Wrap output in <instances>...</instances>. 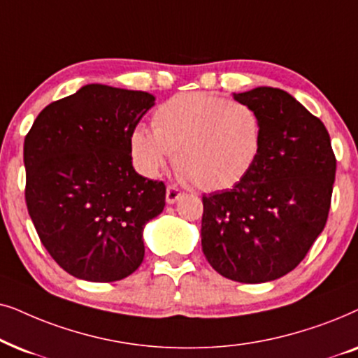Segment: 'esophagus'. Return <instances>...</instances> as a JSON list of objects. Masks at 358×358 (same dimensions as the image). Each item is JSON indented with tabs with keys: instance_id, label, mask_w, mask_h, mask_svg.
Returning <instances> with one entry per match:
<instances>
[{
	"instance_id": "34e87169",
	"label": "esophagus",
	"mask_w": 358,
	"mask_h": 358,
	"mask_svg": "<svg viewBox=\"0 0 358 358\" xmlns=\"http://www.w3.org/2000/svg\"><path fill=\"white\" fill-rule=\"evenodd\" d=\"M182 196H183V193L180 192V189L176 187H173V185H170V187L166 188V203H169V204L176 203Z\"/></svg>"
}]
</instances>
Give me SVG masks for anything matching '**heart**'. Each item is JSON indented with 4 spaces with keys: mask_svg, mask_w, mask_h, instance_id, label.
Wrapping results in <instances>:
<instances>
[{
    "mask_svg": "<svg viewBox=\"0 0 358 358\" xmlns=\"http://www.w3.org/2000/svg\"><path fill=\"white\" fill-rule=\"evenodd\" d=\"M152 132H131L132 160L141 173L157 176L175 155V169L203 192L241 183L264 147V122L245 103L214 93H180L152 114Z\"/></svg>",
    "mask_w": 358,
    "mask_h": 358,
    "instance_id": "1",
    "label": "heart"
}]
</instances>
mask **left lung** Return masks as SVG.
Returning <instances> with one entry per match:
<instances>
[{"mask_svg":"<svg viewBox=\"0 0 358 358\" xmlns=\"http://www.w3.org/2000/svg\"><path fill=\"white\" fill-rule=\"evenodd\" d=\"M234 99L259 113L264 147L241 183L203 196L201 245L219 275L265 283L296 268L326 226L336 155L321 119L283 90Z\"/></svg>","mask_w":358,"mask_h":358,"instance_id":"left-lung-1","label":"left lung"}]
</instances>
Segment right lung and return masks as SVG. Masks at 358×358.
Wrapping results in <instances>:
<instances>
[{
  "mask_svg": "<svg viewBox=\"0 0 358 358\" xmlns=\"http://www.w3.org/2000/svg\"><path fill=\"white\" fill-rule=\"evenodd\" d=\"M155 98L92 83L50 103L24 139L26 204L66 273L117 282L144 260L142 231L165 206L164 182L132 166L129 139Z\"/></svg>",
  "mask_w": 358,
  "mask_h": 358,
  "instance_id": "right-lung-1",
  "label": "right lung"
}]
</instances>
